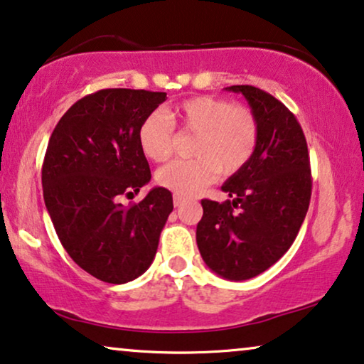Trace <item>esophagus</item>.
<instances>
[{"label": "esophagus", "mask_w": 364, "mask_h": 364, "mask_svg": "<svg viewBox=\"0 0 364 364\" xmlns=\"http://www.w3.org/2000/svg\"><path fill=\"white\" fill-rule=\"evenodd\" d=\"M183 203H186V198H183L182 196H173V205L176 207H181V205H183Z\"/></svg>", "instance_id": "34e87169"}]
</instances>
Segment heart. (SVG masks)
Here are the masks:
<instances>
[{
    "label": "heart",
    "instance_id": "obj_1",
    "mask_svg": "<svg viewBox=\"0 0 364 364\" xmlns=\"http://www.w3.org/2000/svg\"><path fill=\"white\" fill-rule=\"evenodd\" d=\"M196 136L188 161H177L157 172L159 186L177 196H196L215 181L235 176L257 151L260 126L247 106H233L227 99L197 96L154 112L139 126V146L154 162H166L176 146V127Z\"/></svg>",
    "mask_w": 364,
    "mask_h": 364
}]
</instances>
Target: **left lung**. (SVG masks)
Returning <instances> with one entry per match:
<instances>
[{
  "mask_svg": "<svg viewBox=\"0 0 364 364\" xmlns=\"http://www.w3.org/2000/svg\"><path fill=\"white\" fill-rule=\"evenodd\" d=\"M225 89L245 96L260 137L250 162L222 186L230 200H202L197 245L212 272L242 282L270 268L295 242L310 205L311 171L305 134L285 104L253 86Z\"/></svg>",
  "mask_w": 364,
  "mask_h": 364,
  "instance_id": "left-lung-1",
  "label": "left lung"
}]
</instances>
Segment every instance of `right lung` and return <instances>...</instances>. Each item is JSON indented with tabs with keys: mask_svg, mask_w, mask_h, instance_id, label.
<instances>
[{
	"mask_svg": "<svg viewBox=\"0 0 364 364\" xmlns=\"http://www.w3.org/2000/svg\"><path fill=\"white\" fill-rule=\"evenodd\" d=\"M166 97L101 89L73 104L49 137L41 176L48 213L69 257L101 282L121 285L151 267L173 208L164 187L121 203L151 181L137 134Z\"/></svg>",
	"mask_w": 364,
	"mask_h": 364,
	"instance_id": "obj_1",
	"label": "right lung"
}]
</instances>
